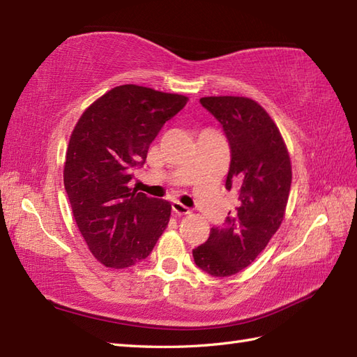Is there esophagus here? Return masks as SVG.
<instances>
[{"mask_svg": "<svg viewBox=\"0 0 357 357\" xmlns=\"http://www.w3.org/2000/svg\"><path fill=\"white\" fill-rule=\"evenodd\" d=\"M172 208H173V211H174V213H176L178 216L190 215V213H192L190 208L185 207V206H183V204H181L179 201H173V202H172Z\"/></svg>", "mask_w": 357, "mask_h": 357, "instance_id": "obj_1", "label": "esophagus"}]
</instances>
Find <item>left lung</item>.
<instances>
[{
  "instance_id": "8db88e82",
  "label": "left lung",
  "mask_w": 357,
  "mask_h": 357,
  "mask_svg": "<svg viewBox=\"0 0 357 357\" xmlns=\"http://www.w3.org/2000/svg\"><path fill=\"white\" fill-rule=\"evenodd\" d=\"M199 102L222 126L230 146L225 188L238 193V207L213 227L193 259L211 276L225 278L248 267L282 222L291 185V164L276 124L244 96H207Z\"/></svg>"
}]
</instances>
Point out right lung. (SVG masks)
<instances>
[{
  "label": "right lung",
  "instance_id": "right-lung-1",
  "mask_svg": "<svg viewBox=\"0 0 357 357\" xmlns=\"http://www.w3.org/2000/svg\"><path fill=\"white\" fill-rule=\"evenodd\" d=\"M187 98L126 84L112 89L82 113L64 165L73 218L90 252L105 267L127 268L151 253L172 206L128 187L167 121Z\"/></svg>",
  "mask_w": 357,
  "mask_h": 357
}]
</instances>
